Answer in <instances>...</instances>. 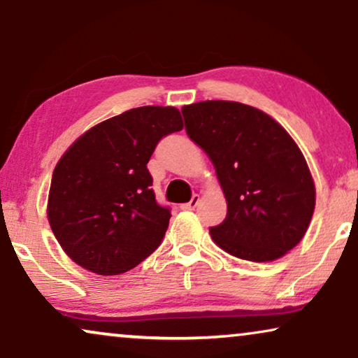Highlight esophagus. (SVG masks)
Here are the masks:
<instances>
[{
	"label": "esophagus",
	"instance_id": "esophagus-1",
	"mask_svg": "<svg viewBox=\"0 0 358 358\" xmlns=\"http://www.w3.org/2000/svg\"><path fill=\"white\" fill-rule=\"evenodd\" d=\"M198 203H199V196H198V194H194V196H193L192 199H189L188 203L182 204V206H180V208H182V209H187V211H192V209H194V208L198 206Z\"/></svg>",
	"mask_w": 358,
	"mask_h": 358
}]
</instances>
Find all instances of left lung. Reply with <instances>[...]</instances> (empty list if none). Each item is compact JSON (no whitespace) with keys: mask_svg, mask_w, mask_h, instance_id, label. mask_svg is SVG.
I'll return each mask as SVG.
<instances>
[{"mask_svg":"<svg viewBox=\"0 0 358 358\" xmlns=\"http://www.w3.org/2000/svg\"><path fill=\"white\" fill-rule=\"evenodd\" d=\"M185 129L211 159L227 216L209 227L227 254L271 262L292 250L311 222L316 189L301 150L275 119L236 101L183 106Z\"/></svg>","mask_w":358,"mask_h":358,"instance_id":"1","label":"left lung"}]
</instances>
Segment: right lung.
I'll return each mask as SVG.
<instances>
[{"mask_svg": "<svg viewBox=\"0 0 358 358\" xmlns=\"http://www.w3.org/2000/svg\"><path fill=\"white\" fill-rule=\"evenodd\" d=\"M182 129L176 108L141 106L96 124L62 155L47 217L75 264L119 275L160 245L171 214L157 203L147 164L162 137Z\"/></svg>", "mask_w": 358, "mask_h": 358, "instance_id": "obj_1", "label": "right lung"}]
</instances>
